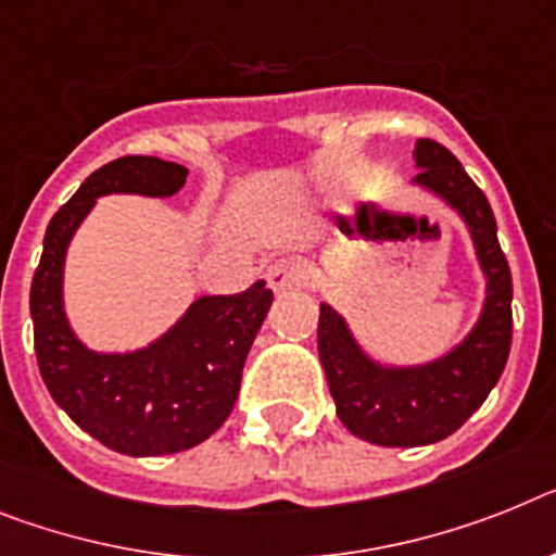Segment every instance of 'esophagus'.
I'll list each match as a JSON object with an SVG mask.
<instances>
[{"mask_svg":"<svg viewBox=\"0 0 556 556\" xmlns=\"http://www.w3.org/2000/svg\"><path fill=\"white\" fill-rule=\"evenodd\" d=\"M265 279H268L270 291L286 293L296 286V268H293L288 260H279V263L268 265V270H265Z\"/></svg>","mask_w":556,"mask_h":556,"instance_id":"1","label":"esophagus"}]
</instances>
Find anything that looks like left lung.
Returning <instances> with one entry per match:
<instances>
[{"label": "left lung", "instance_id": "left-lung-1", "mask_svg": "<svg viewBox=\"0 0 556 556\" xmlns=\"http://www.w3.org/2000/svg\"><path fill=\"white\" fill-rule=\"evenodd\" d=\"M415 186L432 191L469 228L486 296L475 328L444 356L424 365H381L356 342L344 316L319 305V358L339 421L376 446L444 441L486 401L511 348V270L497 242L486 194L441 143H415Z\"/></svg>", "mask_w": 556, "mask_h": 556}]
</instances>
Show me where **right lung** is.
I'll return each instance as SVG.
<instances>
[{"mask_svg":"<svg viewBox=\"0 0 556 556\" xmlns=\"http://www.w3.org/2000/svg\"><path fill=\"white\" fill-rule=\"evenodd\" d=\"M189 169L161 157L127 155L92 172L53 214L30 286V319L41 379L64 413L96 441L132 458L172 455L203 444L223 427L242 365L274 293L265 282L231 296H200L147 348L98 353L64 314L70 240L104 194L172 198Z\"/></svg>","mask_w":556,"mask_h":556,"instance_id":"1","label":"right lung"}]
</instances>
